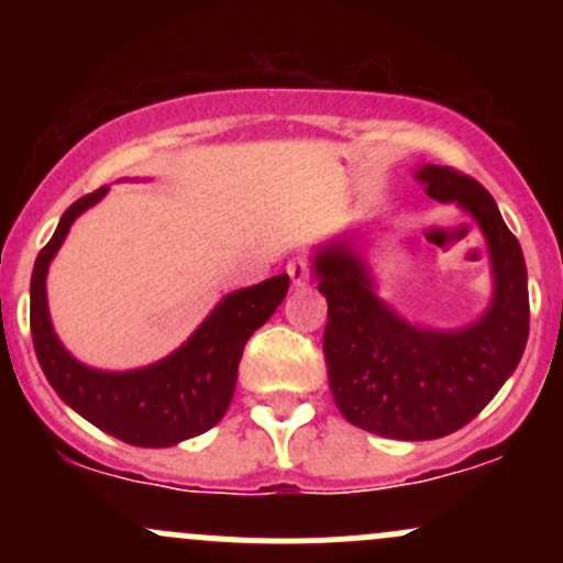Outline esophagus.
<instances>
[{"label": "esophagus", "mask_w": 563, "mask_h": 563, "mask_svg": "<svg viewBox=\"0 0 563 563\" xmlns=\"http://www.w3.org/2000/svg\"><path fill=\"white\" fill-rule=\"evenodd\" d=\"M286 269H288V277H291L294 288H305L310 283V266H308V261H305V258L288 261Z\"/></svg>", "instance_id": "esophagus-1"}]
</instances>
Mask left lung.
<instances>
[{
    "label": "left lung",
    "instance_id": "1",
    "mask_svg": "<svg viewBox=\"0 0 563 563\" xmlns=\"http://www.w3.org/2000/svg\"><path fill=\"white\" fill-rule=\"evenodd\" d=\"M413 176L485 236L493 291L474 321L424 327L397 313L378 294L354 229L316 245L310 269L329 305L323 356L340 413L384 439L433 441L468 424L518 367L528 340V275L520 242L479 181L446 166H419Z\"/></svg>",
    "mask_w": 563,
    "mask_h": 563
}]
</instances>
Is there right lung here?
Wrapping results in <instances>:
<instances>
[{
  "mask_svg": "<svg viewBox=\"0 0 563 563\" xmlns=\"http://www.w3.org/2000/svg\"><path fill=\"white\" fill-rule=\"evenodd\" d=\"M108 187L78 198L40 250L32 269V340L45 378L56 395L87 422L133 446L181 444L207 433L229 411L242 351L250 334L269 321L288 294V275L231 291L192 329L190 338L163 360L133 371H100L84 365L62 345L48 313V266L70 225L103 201Z\"/></svg>",
  "mask_w": 563,
  "mask_h": 563,
  "instance_id": "add662e5",
  "label": "right lung"
}]
</instances>
